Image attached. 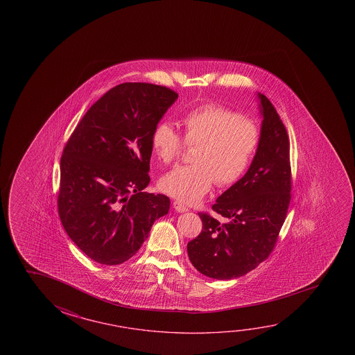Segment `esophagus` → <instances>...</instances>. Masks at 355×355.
<instances>
[{"mask_svg": "<svg viewBox=\"0 0 355 355\" xmlns=\"http://www.w3.org/2000/svg\"><path fill=\"white\" fill-rule=\"evenodd\" d=\"M173 208H175L178 213H184V211H188V207H186L184 204L180 202V200H175L173 202Z\"/></svg>", "mask_w": 355, "mask_h": 355, "instance_id": "1", "label": "esophagus"}]
</instances>
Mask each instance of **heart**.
<instances>
[{
    "label": "heart",
    "instance_id": "heart-1",
    "mask_svg": "<svg viewBox=\"0 0 355 355\" xmlns=\"http://www.w3.org/2000/svg\"><path fill=\"white\" fill-rule=\"evenodd\" d=\"M184 139L168 121L158 122L151 135L155 155L164 164L173 163L188 146L197 145L193 164L172 169L159 180V188L183 203H196L219 187L243 178L261 142V130L250 117L224 105H200L182 120Z\"/></svg>",
    "mask_w": 355,
    "mask_h": 355
}]
</instances>
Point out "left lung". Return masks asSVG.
Listing matches in <instances>:
<instances>
[{
    "mask_svg": "<svg viewBox=\"0 0 355 355\" xmlns=\"http://www.w3.org/2000/svg\"><path fill=\"white\" fill-rule=\"evenodd\" d=\"M257 95L263 116L261 142L250 168L213 204L224 221L199 213L202 233L187 245L193 266L210 279H236L265 261L290 205L288 135L271 101Z\"/></svg>",
    "mask_w": 355,
    "mask_h": 355,
    "instance_id": "left-lung-1",
    "label": "left lung"
}]
</instances>
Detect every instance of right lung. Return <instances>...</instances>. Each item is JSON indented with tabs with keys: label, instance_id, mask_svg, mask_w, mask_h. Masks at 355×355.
Returning a JSON list of instances; mask_svg holds the SVG:
<instances>
[{
	"label": "right lung",
	"instance_id": "add662e5",
	"mask_svg": "<svg viewBox=\"0 0 355 355\" xmlns=\"http://www.w3.org/2000/svg\"><path fill=\"white\" fill-rule=\"evenodd\" d=\"M178 94L123 83L87 111L60 158L58 213L69 238L95 262L119 265L144 244L169 198L150 183L151 135Z\"/></svg>",
	"mask_w": 355,
	"mask_h": 355
}]
</instances>
